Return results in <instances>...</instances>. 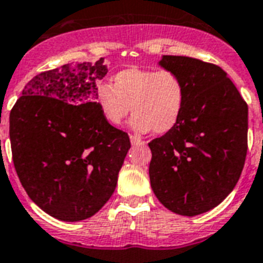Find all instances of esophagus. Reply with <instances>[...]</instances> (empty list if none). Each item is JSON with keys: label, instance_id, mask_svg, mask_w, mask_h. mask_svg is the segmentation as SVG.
I'll return each instance as SVG.
<instances>
[{"label": "esophagus", "instance_id": "1", "mask_svg": "<svg viewBox=\"0 0 263 263\" xmlns=\"http://www.w3.org/2000/svg\"><path fill=\"white\" fill-rule=\"evenodd\" d=\"M130 142H132V145H144L145 142L142 140H141L140 137L137 136H130Z\"/></svg>", "mask_w": 263, "mask_h": 263}]
</instances>
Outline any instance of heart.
<instances>
[{"label": "heart", "instance_id": "heart-1", "mask_svg": "<svg viewBox=\"0 0 263 263\" xmlns=\"http://www.w3.org/2000/svg\"><path fill=\"white\" fill-rule=\"evenodd\" d=\"M95 102L102 117L110 125H119L130 110L134 116L130 126L138 133L162 134L179 122L185 88L171 69H145L130 67L112 77L111 84H99Z\"/></svg>", "mask_w": 263, "mask_h": 263}]
</instances>
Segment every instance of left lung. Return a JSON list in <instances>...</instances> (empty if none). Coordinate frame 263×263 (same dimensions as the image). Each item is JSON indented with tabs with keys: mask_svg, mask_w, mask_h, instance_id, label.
<instances>
[{
	"mask_svg": "<svg viewBox=\"0 0 263 263\" xmlns=\"http://www.w3.org/2000/svg\"><path fill=\"white\" fill-rule=\"evenodd\" d=\"M160 66L179 75L185 103L176 126L149 142L151 185L169 211L195 216L220 204L238 183L249 108L219 66L171 55Z\"/></svg>",
	"mask_w": 263,
	"mask_h": 263,
	"instance_id": "left-lung-1",
	"label": "left lung"
}]
</instances>
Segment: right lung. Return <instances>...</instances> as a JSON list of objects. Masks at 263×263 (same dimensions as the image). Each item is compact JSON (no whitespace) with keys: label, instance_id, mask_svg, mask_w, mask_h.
<instances>
[{"label":"right lung","instance_id":"right-lung-1","mask_svg":"<svg viewBox=\"0 0 263 263\" xmlns=\"http://www.w3.org/2000/svg\"><path fill=\"white\" fill-rule=\"evenodd\" d=\"M95 64H64L39 73L24 87L9 117L13 164L34 204L64 222L97 214L114 194L130 149L127 133L102 117Z\"/></svg>","mask_w":263,"mask_h":263}]
</instances>
